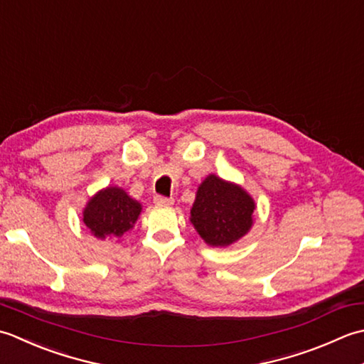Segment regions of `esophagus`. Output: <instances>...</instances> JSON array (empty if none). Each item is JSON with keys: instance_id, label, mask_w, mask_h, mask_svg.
<instances>
[{"instance_id": "obj_1", "label": "esophagus", "mask_w": 364, "mask_h": 364, "mask_svg": "<svg viewBox=\"0 0 364 364\" xmlns=\"http://www.w3.org/2000/svg\"><path fill=\"white\" fill-rule=\"evenodd\" d=\"M154 203L159 204V205H171V204H174V199L157 195V196H154Z\"/></svg>"}]
</instances>
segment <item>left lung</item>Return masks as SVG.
I'll use <instances>...</instances> for the list:
<instances>
[{
    "label": "left lung",
    "mask_w": 364,
    "mask_h": 364,
    "mask_svg": "<svg viewBox=\"0 0 364 364\" xmlns=\"http://www.w3.org/2000/svg\"><path fill=\"white\" fill-rule=\"evenodd\" d=\"M253 198L240 185L209 174L199 185L190 221L210 247H229L253 226Z\"/></svg>",
    "instance_id": "left-lung-1"
}]
</instances>
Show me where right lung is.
I'll use <instances>...</instances> for the list:
<instances>
[{
  "mask_svg": "<svg viewBox=\"0 0 364 364\" xmlns=\"http://www.w3.org/2000/svg\"><path fill=\"white\" fill-rule=\"evenodd\" d=\"M141 213V204L119 187H107L94 195L83 210V223L97 239H121Z\"/></svg>",
  "mask_w": 364,
  "mask_h": 364,
  "instance_id": "obj_1",
  "label": "right lung"
}]
</instances>
